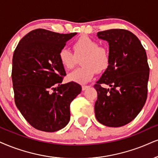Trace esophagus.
<instances>
[{
    "mask_svg": "<svg viewBox=\"0 0 158 158\" xmlns=\"http://www.w3.org/2000/svg\"><path fill=\"white\" fill-rule=\"evenodd\" d=\"M89 87H90V86H89V85H83V86H82V90L83 91L86 90V89H88V88H89Z\"/></svg>",
    "mask_w": 158,
    "mask_h": 158,
    "instance_id": "esophagus-1",
    "label": "esophagus"
}]
</instances>
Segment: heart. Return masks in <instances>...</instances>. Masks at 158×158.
Here are the masks:
<instances>
[{"instance_id":"heart-1","label":"heart","mask_w":158,"mask_h":158,"mask_svg":"<svg viewBox=\"0 0 158 158\" xmlns=\"http://www.w3.org/2000/svg\"><path fill=\"white\" fill-rule=\"evenodd\" d=\"M75 54L68 48H64L59 51L58 58L62 66L66 69L74 67L77 57H82L83 67L74 69L67 75L68 81L79 84H85L94 77L96 72L104 71L110 64L108 50L89 36H82L74 42Z\"/></svg>"}]
</instances>
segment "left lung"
Listing matches in <instances>:
<instances>
[{"label":"left lung","mask_w":158,"mask_h":158,"mask_svg":"<svg viewBox=\"0 0 158 158\" xmlns=\"http://www.w3.org/2000/svg\"><path fill=\"white\" fill-rule=\"evenodd\" d=\"M97 36L108 42L110 64L94 85L95 116L103 125L118 127L133 121L147 100L149 75L147 53L137 36L129 31L110 29ZM103 83L111 89L101 87Z\"/></svg>","instance_id":"1"}]
</instances>
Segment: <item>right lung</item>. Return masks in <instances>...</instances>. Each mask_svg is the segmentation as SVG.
Wrapping results in <instances>:
<instances>
[{
	"label": "right lung",
	"instance_id": "right-lung-1",
	"mask_svg": "<svg viewBox=\"0 0 158 158\" xmlns=\"http://www.w3.org/2000/svg\"><path fill=\"white\" fill-rule=\"evenodd\" d=\"M77 33L36 29L19 41L12 58L15 104L27 122L44 132L67 125L70 103L81 92L78 83L61 84L65 69L58 53Z\"/></svg>",
	"mask_w": 158,
	"mask_h": 158
}]
</instances>
